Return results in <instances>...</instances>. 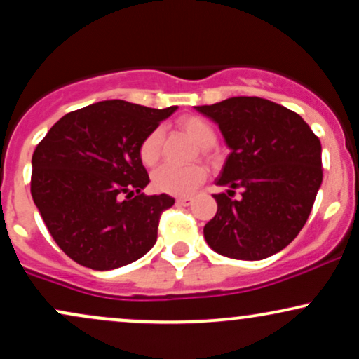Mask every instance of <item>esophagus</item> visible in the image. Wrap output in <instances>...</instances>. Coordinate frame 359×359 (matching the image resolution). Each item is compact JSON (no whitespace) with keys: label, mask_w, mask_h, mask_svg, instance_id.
Listing matches in <instances>:
<instances>
[{"label":"esophagus","mask_w":359,"mask_h":359,"mask_svg":"<svg viewBox=\"0 0 359 359\" xmlns=\"http://www.w3.org/2000/svg\"><path fill=\"white\" fill-rule=\"evenodd\" d=\"M191 203H192V197H177V204L189 205Z\"/></svg>","instance_id":"obj_1"}]
</instances>
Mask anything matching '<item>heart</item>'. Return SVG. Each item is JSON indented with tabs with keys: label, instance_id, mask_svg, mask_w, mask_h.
<instances>
[{
	"label": "heart",
	"instance_id": "b5f03b06",
	"mask_svg": "<svg viewBox=\"0 0 359 359\" xmlns=\"http://www.w3.org/2000/svg\"><path fill=\"white\" fill-rule=\"evenodd\" d=\"M179 126L191 137L197 145L201 147V154L205 158L212 160L211 147L216 143V128L208 119L197 114H187L179 119ZM162 142L163 130L160 126L154 128L145 135V138L140 142L138 156L142 163L148 168L155 167L162 156ZM205 179V168L203 165L191 167H174L163 165L156 168L151 175V184L158 192L172 194V196H187L196 191Z\"/></svg>",
	"mask_w": 359,
	"mask_h": 359
}]
</instances>
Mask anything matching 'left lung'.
Wrapping results in <instances>:
<instances>
[{
	"label": "left lung",
	"mask_w": 359,
	"mask_h": 359,
	"mask_svg": "<svg viewBox=\"0 0 359 359\" xmlns=\"http://www.w3.org/2000/svg\"><path fill=\"white\" fill-rule=\"evenodd\" d=\"M219 126L231 154L214 194L217 212L204 226L208 245L234 259H263L295 240L323 182L320 142L294 111L257 96L196 106ZM242 197L233 200L236 189Z\"/></svg>",
	"instance_id": "left-lung-1"
}]
</instances>
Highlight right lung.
Returning <instances> with one entry per match:
<instances>
[{
    "label": "right lung",
    "instance_id": "add662e5",
    "mask_svg": "<svg viewBox=\"0 0 359 359\" xmlns=\"http://www.w3.org/2000/svg\"><path fill=\"white\" fill-rule=\"evenodd\" d=\"M175 109L94 102L62 116L36 145L32 197L48 233L76 263L119 269L155 245L160 216L175 199L142 192L150 179L138 147Z\"/></svg>",
    "mask_w": 359,
    "mask_h": 359
}]
</instances>
